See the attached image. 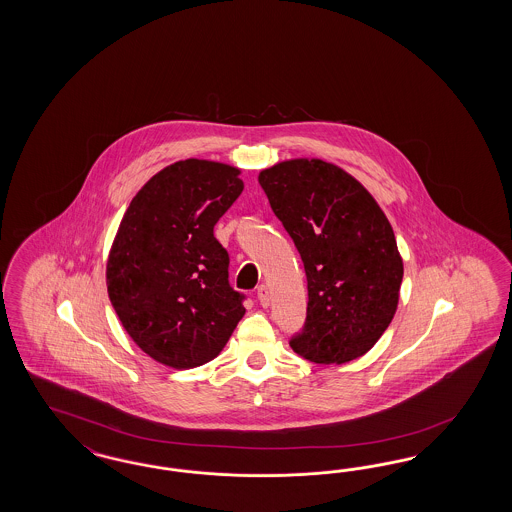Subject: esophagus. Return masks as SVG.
<instances>
[{
	"mask_svg": "<svg viewBox=\"0 0 512 512\" xmlns=\"http://www.w3.org/2000/svg\"><path fill=\"white\" fill-rule=\"evenodd\" d=\"M257 298H259V302H261L263 308H266V306L270 304V291H268L266 285H261V287L257 289Z\"/></svg>",
	"mask_w": 512,
	"mask_h": 512,
	"instance_id": "esophagus-1",
	"label": "esophagus"
}]
</instances>
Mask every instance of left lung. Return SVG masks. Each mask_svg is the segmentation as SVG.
Returning <instances> with one entry per match:
<instances>
[{"label": "left lung", "instance_id": "obj_1", "mask_svg": "<svg viewBox=\"0 0 512 512\" xmlns=\"http://www.w3.org/2000/svg\"><path fill=\"white\" fill-rule=\"evenodd\" d=\"M308 278V315L296 355L345 364L368 353L400 298L403 263L394 231L368 189L321 159H291L259 174Z\"/></svg>", "mask_w": 512, "mask_h": 512}]
</instances>
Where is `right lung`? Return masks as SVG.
Instances as JSON below:
<instances>
[{"label": "right lung", "mask_w": 512, "mask_h": 512, "mask_svg": "<svg viewBox=\"0 0 512 512\" xmlns=\"http://www.w3.org/2000/svg\"><path fill=\"white\" fill-rule=\"evenodd\" d=\"M238 174L204 159L165 167L133 197L110 248L112 308L148 357L176 370L216 358L246 313L214 236L244 189Z\"/></svg>", "instance_id": "right-lung-1"}]
</instances>
